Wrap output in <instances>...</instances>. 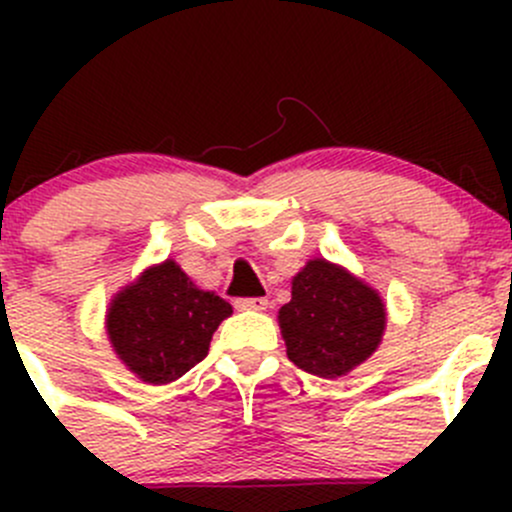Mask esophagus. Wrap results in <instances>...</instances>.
<instances>
[{"mask_svg":"<svg viewBox=\"0 0 512 512\" xmlns=\"http://www.w3.org/2000/svg\"><path fill=\"white\" fill-rule=\"evenodd\" d=\"M267 299L265 297H245V299H237L235 307L242 309V312H262L267 309Z\"/></svg>","mask_w":512,"mask_h":512,"instance_id":"esophagus-1","label":"esophagus"}]
</instances>
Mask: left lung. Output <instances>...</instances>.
<instances>
[{"mask_svg":"<svg viewBox=\"0 0 512 512\" xmlns=\"http://www.w3.org/2000/svg\"><path fill=\"white\" fill-rule=\"evenodd\" d=\"M287 356L322 379H339L379 349L386 304L347 267L312 257L292 277V299L277 312Z\"/></svg>","mask_w":512,"mask_h":512,"instance_id":"1","label":"left lung"}]
</instances>
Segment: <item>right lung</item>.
I'll use <instances>...</instances> for the list:
<instances>
[{"label":"right lung","instance_id":"add662e5","mask_svg":"<svg viewBox=\"0 0 512 512\" xmlns=\"http://www.w3.org/2000/svg\"><path fill=\"white\" fill-rule=\"evenodd\" d=\"M230 314V302L200 289L175 260H163L113 294L106 337L131 374L163 386L208 356L215 329Z\"/></svg>","mask_w":512,"mask_h":512}]
</instances>
